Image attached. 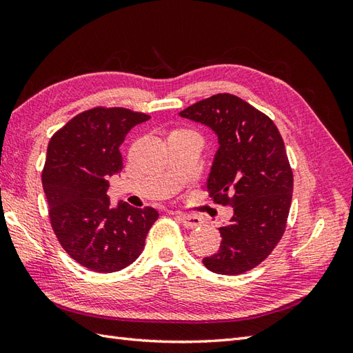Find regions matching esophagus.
Listing matches in <instances>:
<instances>
[{"mask_svg": "<svg viewBox=\"0 0 353 353\" xmlns=\"http://www.w3.org/2000/svg\"><path fill=\"white\" fill-rule=\"evenodd\" d=\"M176 219L183 224V228L186 229H196L199 226H201V219L196 214H183V212H177Z\"/></svg>", "mask_w": 353, "mask_h": 353, "instance_id": "1", "label": "esophagus"}]
</instances>
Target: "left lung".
Listing matches in <instances>:
<instances>
[{
    "label": "left lung",
    "mask_w": 353,
    "mask_h": 353,
    "mask_svg": "<svg viewBox=\"0 0 353 353\" xmlns=\"http://www.w3.org/2000/svg\"><path fill=\"white\" fill-rule=\"evenodd\" d=\"M179 115L216 134L206 186L215 203L234 208L220 228V250L203 264L219 274L249 272L273 252L288 219L292 171L281 133L267 115L230 94L209 97Z\"/></svg>",
    "instance_id": "left-lung-1"
}]
</instances>
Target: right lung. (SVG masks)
Here are the masks:
<instances>
[{
    "label": "right lung",
    "mask_w": 353,
    "mask_h": 353,
    "mask_svg": "<svg viewBox=\"0 0 353 353\" xmlns=\"http://www.w3.org/2000/svg\"><path fill=\"white\" fill-rule=\"evenodd\" d=\"M150 119L123 108L81 112L52 134L42 171L51 228L65 252L97 273L123 270L144 250L156 209L110 205L109 177L123 170L119 145Z\"/></svg>",
    "instance_id": "obj_1"
}]
</instances>
